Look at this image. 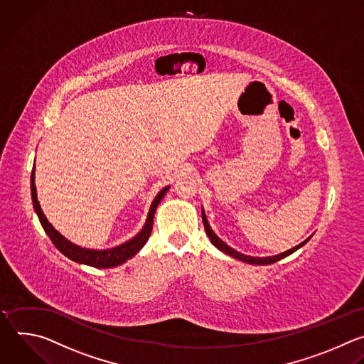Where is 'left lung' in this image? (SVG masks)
Instances as JSON below:
<instances>
[{"mask_svg": "<svg viewBox=\"0 0 364 364\" xmlns=\"http://www.w3.org/2000/svg\"><path fill=\"white\" fill-rule=\"evenodd\" d=\"M202 221H203V227H205V232H206V235L209 237V240H210V242L218 248V250H221L223 252H225V254H228V255H231V257H234V258H237V259H241V261H244V262H248V264H257V265H267V264H272V262H277V261H279V259H282V258H285V257H288L289 254H293V252H296L299 248H301L307 241H310V238H307L304 242H301V244H299L297 247H294V248H291V250H288V251H285V252H281V254H278V255H274V257H264V258H258V257H250V255H244V254H241V252H238V251H235V250H232L231 247H228L224 241H221L220 238H218L216 235H215V232L210 230V227H209V224H208V221H206V216H205V212H202Z\"/></svg>", "mask_w": 364, "mask_h": 364, "instance_id": "obj_1", "label": "left lung"}]
</instances>
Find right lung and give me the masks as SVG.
Masks as SVG:
<instances>
[{
    "label": "right lung",
    "instance_id": "1",
    "mask_svg": "<svg viewBox=\"0 0 364 364\" xmlns=\"http://www.w3.org/2000/svg\"><path fill=\"white\" fill-rule=\"evenodd\" d=\"M169 186L164 188L155 198V200L152 202V206L149 209L148 213V220L146 224H144L143 230L130 241L110 248V250H87V248H82L76 244L70 242L68 240H65L57 230H54V227L47 221L46 215L43 213L38 199H37V191H36V183H34V169L31 172V199H33V205L34 209L38 215V220L46 231V234L50 237L51 242L55 245V248L64 254L67 258L80 262V264H86L95 268H112V267H117L123 262H126L129 258H132L134 254L139 252V250H141V247L146 244V241L151 237L152 228H154V216H155V210L161 202V199L166 195Z\"/></svg>",
    "mask_w": 364,
    "mask_h": 364
}]
</instances>
